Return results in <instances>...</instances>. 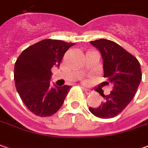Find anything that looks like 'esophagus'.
Instances as JSON below:
<instances>
[{
	"label": "esophagus",
	"instance_id": "obj_1",
	"mask_svg": "<svg viewBox=\"0 0 148 148\" xmlns=\"http://www.w3.org/2000/svg\"><path fill=\"white\" fill-rule=\"evenodd\" d=\"M83 90L85 92V93L86 94H90V93H91V91L89 90V89H88V88H85L84 87H83Z\"/></svg>",
	"mask_w": 148,
	"mask_h": 148
}]
</instances>
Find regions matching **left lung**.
Listing matches in <instances>:
<instances>
[{
  "label": "left lung",
  "instance_id": "1",
  "mask_svg": "<svg viewBox=\"0 0 148 148\" xmlns=\"http://www.w3.org/2000/svg\"><path fill=\"white\" fill-rule=\"evenodd\" d=\"M90 43L100 51L103 61V77L113 87L108 95L101 94L104 101L99 107H89L88 109L98 118L112 119L128 105L137 93L142 80L140 64L136 57L112 40L100 39Z\"/></svg>",
  "mask_w": 148,
  "mask_h": 148
}]
</instances>
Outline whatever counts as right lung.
<instances>
[{
	"label": "right lung",
	"instance_id": "1",
	"mask_svg": "<svg viewBox=\"0 0 148 148\" xmlns=\"http://www.w3.org/2000/svg\"><path fill=\"white\" fill-rule=\"evenodd\" d=\"M74 43L46 39L25 49L15 64L16 90L24 104L40 117L55 114L71 87H50L51 68L60 66L64 55Z\"/></svg>",
	"mask_w": 148,
	"mask_h": 148
}]
</instances>
